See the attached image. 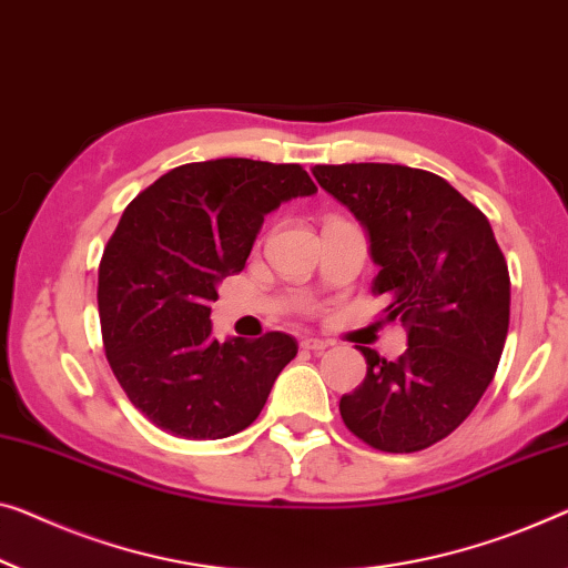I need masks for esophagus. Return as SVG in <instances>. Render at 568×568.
<instances>
[{
  "label": "esophagus",
  "mask_w": 568,
  "mask_h": 568,
  "mask_svg": "<svg viewBox=\"0 0 568 568\" xmlns=\"http://www.w3.org/2000/svg\"><path fill=\"white\" fill-rule=\"evenodd\" d=\"M301 346H303V349H308V352L321 354L324 349H328V342H324V338H316V336H306L301 342Z\"/></svg>",
  "instance_id": "34e87169"
}]
</instances>
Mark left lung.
Wrapping results in <instances>:
<instances>
[{"label": "left lung", "instance_id": "1", "mask_svg": "<svg viewBox=\"0 0 568 568\" xmlns=\"http://www.w3.org/2000/svg\"><path fill=\"white\" fill-rule=\"evenodd\" d=\"M318 185L369 232L372 293L400 318L395 362L365 349V383L338 400L344 426L372 448L410 454L474 410L500 365L510 273L487 216L442 175L390 163L313 168Z\"/></svg>", "mask_w": 568, "mask_h": 568}]
</instances>
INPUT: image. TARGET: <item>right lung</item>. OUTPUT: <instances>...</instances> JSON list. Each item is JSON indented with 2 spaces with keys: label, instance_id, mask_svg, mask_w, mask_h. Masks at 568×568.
Wrapping results in <instances>:
<instances>
[{
  "label": "right lung",
  "instance_id": "add662e5",
  "mask_svg": "<svg viewBox=\"0 0 568 568\" xmlns=\"http://www.w3.org/2000/svg\"><path fill=\"white\" fill-rule=\"evenodd\" d=\"M311 193L301 165L222 158L173 168L124 209L99 262L101 338L116 383L158 428L214 442L260 416L298 342H216L211 303L244 270L265 214Z\"/></svg>",
  "mask_w": 568,
  "mask_h": 568
}]
</instances>
